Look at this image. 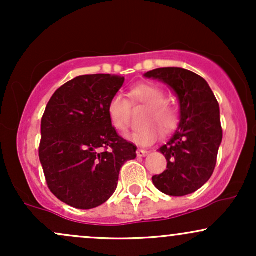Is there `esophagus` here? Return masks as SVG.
I'll return each mask as SVG.
<instances>
[{
    "instance_id": "34e87169",
    "label": "esophagus",
    "mask_w": 256,
    "mask_h": 256,
    "mask_svg": "<svg viewBox=\"0 0 256 256\" xmlns=\"http://www.w3.org/2000/svg\"><path fill=\"white\" fill-rule=\"evenodd\" d=\"M148 150H146V149H137V152H136V154H137V156L138 158H143V156H146V154H148Z\"/></svg>"
}]
</instances>
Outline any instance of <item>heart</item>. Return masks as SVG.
Masks as SVG:
<instances>
[{
    "mask_svg": "<svg viewBox=\"0 0 256 256\" xmlns=\"http://www.w3.org/2000/svg\"><path fill=\"white\" fill-rule=\"evenodd\" d=\"M130 101L122 94H114L107 106L108 118L113 128L119 132H126L130 126L131 102L134 106H146L142 122L148 124L138 128L128 138L140 146L150 144L160 136V130L152 122L158 125L164 132L174 130L179 122V108L166 98L164 89L155 84L142 83L132 86L128 91Z\"/></svg>",
    "mask_w": 256,
    "mask_h": 256,
    "instance_id": "b5f03b06",
    "label": "heart"
}]
</instances>
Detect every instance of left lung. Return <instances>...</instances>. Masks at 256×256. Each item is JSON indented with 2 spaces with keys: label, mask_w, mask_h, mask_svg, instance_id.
Here are the masks:
<instances>
[{
  "label": "left lung",
  "mask_w": 256,
  "mask_h": 256,
  "mask_svg": "<svg viewBox=\"0 0 256 256\" xmlns=\"http://www.w3.org/2000/svg\"><path fill=\"white\" fill-rule=\"evenodd\" d=\"M162 80L177 94L180 104L178 130L158 152L167 170L152 176V183L170 196L195 192L212 177L222 140L219 104L207 82L179 67H164L144 74Z\"/></svg>",
  "instance_id": "8db88e82"
}]
</instances>
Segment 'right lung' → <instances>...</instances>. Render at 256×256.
Here are the masks:
<instances>
[{
  "label": "right lung",
  "instance_id": "add662e5",
  "mask_svg": "<svg viewBox=\"0 0 256 256\" xmlns=\"http://www.w3.org/2000/svg\"><path fill=\"white\" fill-rule=\"evenodd\" d=\"M124 80L114 74L79 76L46 104L38 154L49 190L71 207L104 204L116 192L120 168L136 158L137 146L116 134L107 113Z\"/></svg>",
  "mask_w": 256,
  "mask_h": 256
}]
</instances>
